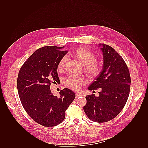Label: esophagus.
<instances>
[{"label": "esophagus", "instance_id": "1", "mask_svg": "<svg viewBox=\"0 0 148 148\" xmlns=\"http://www.w3.org/2000/svg\"><path fill=\"white\" fill-rule=\"evenodd\" d=\"M81 96H82V95H81V93H76V99L77 98H79V97H80Z\"/></svg>", "mask_w": 148, "mask_h": 148}]
</instances>
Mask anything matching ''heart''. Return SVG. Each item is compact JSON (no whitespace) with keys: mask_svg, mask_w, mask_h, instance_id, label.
<instances>
[{"mask_svg":"<svg viewBox=\"0 0 148 148\" xmlns=\"http://www.w3.org/2000/svg\"><path fill=\"white\" fill-rule=\"evenodd\" d=\"M73 55L81 64L84 65V71L92 77L99 76L101 73L102 67L101 64L96 61L97 57L95 53L92 50L86 47H78L73 51ZM67 61V56H64L60 59L57 65V69L59 71L64 69ZM86 83L85 78L83 76H71L66 77L64 80V84L69 88L77 90L81 86Z\"/></svg>","mask_w":148,"mask_h":148,"instance_id":"heart-1","label":"heart"}]
</instances>
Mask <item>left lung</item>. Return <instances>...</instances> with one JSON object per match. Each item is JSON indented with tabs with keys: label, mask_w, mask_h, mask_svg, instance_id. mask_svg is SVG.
<instances>
[{
	"label": "left lung",
	"mask_w": 148,
	"mask_h": 148,
	"mask_svg": "<svg viewBox=\"0 0 148 148\" xmlns=\"http://www.w3.org/2000/svg\"><path fill=\"white\" fill-rule=\"evenodd\" d=\"M101 46V45H100ZM103 70L89 86L90 90L101 88L99 97H86L84 112L90 119L104 123L114 119L123 109L129 96L131 78L127 65L114 48L102 44Z\"/></svg>",
	"instance_id": "left-lung-1"
}]
</instances>
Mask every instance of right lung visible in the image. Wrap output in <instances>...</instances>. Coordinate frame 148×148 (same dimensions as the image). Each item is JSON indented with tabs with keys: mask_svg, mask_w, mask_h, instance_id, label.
Returning a JSON list of instances; mask_svg holds the SVG:
<instances>
[{
	"mask_svg": "<svg viewBox=\"0 0 148 148\" xmlns=\"http://www.w3.org/2000/svg\"><path fill=\"white\" fill-rule=\"evenodd\" d=\"M62 47L44 46L35 51L24 62L18 72L17 88L25 111L34 121L46 127H52L64 120L65 111L76 95L65 88L54 96L51 83L59 84L58 63L67 51Z\"/></svg>",
	"mask_w": 148,
	"mask_h": 148,
	"instance_id": "add662e5",
	"label": "right lung"
}]
</instances>
